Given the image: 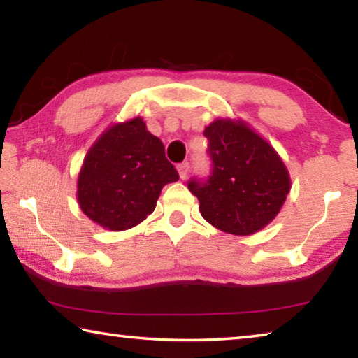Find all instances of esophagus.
Listing matches in <instances>:
<instances>
[{"instance_id": "1", "label": "esophagus", "mask_w": 358, "mask_h": 358, "mask_svg": "<svg viewBox=\"0 0 358 358\" xmlns=\"http://www.w3.org/2000/svg\"><path fill=\"white\" fill-rule=\"evenodd\" d=\"M180 178H186L187 173H189V162H181V164L177 166Z\"/></svg>"}]
</instances>
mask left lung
Returning a JSON list of instances; mask_svg holds the SVG:
<instances>
[{
  "label": "left lung",
  "mask_w": 358,
  "mask_h": 358,
  "mask_svg": "<svg viewBox=\"0 0 358 358\" xmlns=\"http://www.w3.org/2000/svg\"><path fill=\"white\" fill-rule=\"evenodd\" d=\"M208 138L211 172L191 178L199 211L211 226L234 235H251L280 213L290 191V177L280 155L243 121L215 120Z\"/></svg>",
  "instance_id": "8db88e82"
}]
</instances>
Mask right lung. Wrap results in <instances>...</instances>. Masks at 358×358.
Here are the masks:
<instances>
[{
  "mask_svg": "<svg viewBox=\"0 0 358 358\" xmlns=\"http://www.w3.org/2000/svg\"><path fill=\"white\" fill-rule=\"evenodd\" d=\"M177 180L164 145L136 117L110 126L88 150L77 201L90 220L118 232L153 213L162 187Z\"/></svg>",
  "mask_w": 358,
  "mask_h": 358,
  "instance_id": "1",
  "label": "right lung"
}]
</instances>
